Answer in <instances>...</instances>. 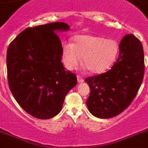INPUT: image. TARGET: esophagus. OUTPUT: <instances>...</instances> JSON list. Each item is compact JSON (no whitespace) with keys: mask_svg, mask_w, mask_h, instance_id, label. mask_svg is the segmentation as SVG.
<instances>
[{"mask_svg":"<svg viewBox=\"0 0 148 148\" xmlns=\"http://www.w3.org/2000/svg\"><path fill=\"white\" fill-rule=\"evenodd\" d=\"M77 79H78V82L79 83L83 82V81H84V79H83L82 77L80 76V75H77Z\"/></svg>","mask_w":148,"mask_h":148,"instance_id":"esophagus-1","label":"esophagus"}]
</instances>
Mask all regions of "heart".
Masks as SVG:
<instances>
[{
    "mask_svg": "<svg viewBox=\"0 0 148 148\" xmlns=\"http://www.w3.org/2000/svg\"><path fill=\"white\" fill-rule=\"evenodd\" d=\"M119 51L113 39L93 35H77L73 44L65 43L62 48L63 63L67 69L76 66L82 57L83 64L91 73H101L115 62Z\"/></svg>",
    "mask_w": 148,
    "mask_h": 148,
    "instance_id": "obj_1",
    "label": "heart"
}]
</instances>
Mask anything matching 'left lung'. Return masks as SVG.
<instances>
[{
  "label": "left lung",
  "instance_id": "8db88e82",
  "mask_svg": "<svg viewBox=\"0 0 148 148\" xmlns=\"http://www.w3.org/2000/svg\"><path fill=\"white\" fill-rule=\"evenodd\" d=\"M144 73L142 44L135 35L128 34L121 40L118 59L111 69L85 79L90 88L86 101L89 112L101 119L120 114L137 95Z\"/></svg>",
  "mask_w": 148,
  "mask_h": 148
}]
</instances>
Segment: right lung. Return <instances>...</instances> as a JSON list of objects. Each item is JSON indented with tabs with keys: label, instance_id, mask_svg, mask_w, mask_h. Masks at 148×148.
Here are the masks:
<instances>
[{
	"label": "right lung",
	"instance_id": "1",
	"mask_svg": "<svg viewBox=\"0 0 148 148\" xmlns=\"http://www.w3.org/2000/svg\"><path fill=\"white\" fill-rule=\"evenodd\" d=\"M69 29L62 22L27 28L7 48L11 93L25 112L37 119L57 115L66 95L77 84L75 74L66 71L61 62L63 47L55 32Z\"/></svg>",
	"mask_w": 148,
	"mask_h": 148
}]
</instances>
